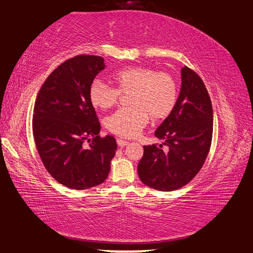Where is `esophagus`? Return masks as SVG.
Masks as SVG:
<instances>
[{"mask_svg":"<svg viewBox=\"0 0 253 253\" xmlns=\"http://www.w3.org/2000/svg\"><path fill=\"white\" fill-rule=\"evenodd\" d=\"M117 143H118V145H119L120 147H125V146H126V145H128V141H126V140H123V138H121V137H118L117 138Z\"/></svg>","mask_w":253,"mask_h":253,"instance_id":"1","label":"esophagus"}]
</instances>
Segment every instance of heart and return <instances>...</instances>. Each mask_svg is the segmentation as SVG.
Instances as JSON below:
<instances>
[{"label":"heart","instance_id":"1","mask_svg":"<svg viewBox=\"0 0 253 253\" xmlns=\"http://www.w3.org/2000/svg\"><path fill=\"white\" fill-rule=\"evenodd\" d=\"M115 87L97 79L89 86L91 105L107 110L117 105L121 95L130 94L128 105L106 118L108 131L125 137H134L154 120L168 117L177 104L179 88L174 77L167 72H157L146 66H131L112 76Z\"/></svg>","mask_w":253,"mask_h":253}]
</instances>
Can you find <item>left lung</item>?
Segmentation results:
<instances>
[{
	"mask_svg": "<svg viewBox=\"0 0 253 253\" xmlns=\"http://www.w3.org/2000/svg\"><path fill=\"white\" fill-rule=\"evenodd\" d=\"M165 142L144 146L137 172L141 181L159 191H173L189 183L202 168L213 136V108L201 77L181 69V90L171 113L155 131ZM169 147L164 151L162 145Z\"/></svg>",
	"mask_w": 253,
	"mask_h": 253,
	"instance_id": "left-lung-1",
	"label": "left lung"
}]
</instances>
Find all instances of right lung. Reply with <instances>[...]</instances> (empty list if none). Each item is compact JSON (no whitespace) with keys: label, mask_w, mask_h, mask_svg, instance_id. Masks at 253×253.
<instances>
[{"label":"right lung","mask_w":253,"mask_h":253,"mask_svg":"<svg viewBox=\"0 0 253 253\" xmlns=\"http://www.w3.org/2000/svg\"><path fill=\"white\" fill-rule=\"evenodd\" d=\"M105 66L98 55L66 60L44 81L35 102L33 134L39 156L51 176L71 189L104 182L116 155V138L98 135L100 123L88 96L90 84Z\"/></svg>","instance_id":"right-lung-1"}]
</instances>
